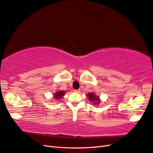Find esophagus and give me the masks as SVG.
<instances>
[{"label":"esophagus","instance_id":"1","mask_svg":"<svg viewBox=\"0 0 153 153\" xmlns=\"http://www.w3.org/2000/svg\"><path fill=\"white\" fill-rule=\"evenodd\" d=\"M75 92H77V93H79V92H80V89H76V90H75Z\"/></svg>","mask_w":153,"mask_h":153}]
</instances>
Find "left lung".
I'll return each instance as SVG.
<instances>
[{
  "instance_id": "obj_1",
  "label": "left lung",
  "mask_w": 153,
  "mask_h": 153,
  "mask_svg": "<svg viewBox=\"0 0 153 153\" xmlns=\"http://www.w3.org/2000/svg\"><path fill=\"white\" fill-rule=\"evenodd\" d=\"M87 97L89 98L90 101H92L94 105L100 103V99L99 96H96L94 93H88L87 94Z\"/></svg>"
}]
</instances>
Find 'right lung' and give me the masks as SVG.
<instances>
[{
	"label": "right lung",
	"instance_id": "add662e5",
	"mask_svg": "<svg viewBox=\"0 0 153 153\" xmlns=\"http://www.w3.org/2000/svg\"><path fill=\"white\" fill-rule=\"evenodd\" d=\"M64 94H65V92H64V91H58V92H57L56 93L54 94L55 100L57 101L59 99H61Z\"/></svg>",
	"mask_w": 153,
	"mask_h": 153
}]
</instances>
